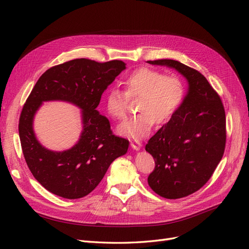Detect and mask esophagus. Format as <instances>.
I'll return each instance as SVG.
<instances>
[{
    "label": "esophagus",
    "instance_id": "esophagus-1",
    "mask_svg": "<svg viewBox=\"0 0 249 249\" xmlns=\"http://www.w3.org/2000/svg\"><path fill=\"white\" fill-rule=\"evenodd\" d=\"M131 146L135 150H139L141 148L142 144H141V142H139L137 140H131Z\"/></svg>",
    "mask_w": 249,
    "mask_h": 249
}]
</instances>
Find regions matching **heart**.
Instances as JSON below:
<instances>
[{"label": "heart", "instance_id": "obj_1", "mask_svg": "<svg viewBox=\"0 0 249 249\" xmlns=\"http://www.w3.org/2000/svg\"><path fill=\"white\" fill-rule=\"evenodd\" d=\"M129 97L140 96L138 115L124 120L117 127L120 135L133 139L148 136L156 120L165 124L173 116L184 99V85L177 76H164L153 69H140L124 81ZM126 96L118 89H111L106 96V110L115 119L126 115Z\"/></svg>", "mask_w": 249, "mask_h": 249}]
</instances>
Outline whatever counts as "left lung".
Listing matches in <instances>:
<instances>
[{
	"mask_svg": "<svg viewBox=\"0 0 249 249\" xmlns=\"http://www.w3.org/2000/svg\"><path fill=\"white\" fill-rule=\"evenodd\" d=\"M176 70L187 80L182 104L145 145L156 166L147 178L160 196L177 199L199 190L222 159L227 140L220 96L196 70L176 60L147 61Z\"/></svg>",
	"mask_w": 249,
	"mask_h": 249,
	"instance_id": "obj_1",
	"label": "left lung"
}]
</instances>
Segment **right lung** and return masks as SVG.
<instances>
[{"instance_id": "right-lung-1", "label": "right lung", "mask_w": 249, "mask_h": 249, "mask_svg": "<svg viewBox=\"0 0 249 249\" xmlns=\"http://www.w3.org/2000/svg\"><path fill=\"white\" fill-rule=\"evenodd\" d=\"M125 63H100L74 59L51 67L36 82L22 107L18 133L30 171L53 194L67 199L86 196L100 184L110 164L126 154L129 140L112 134L109 119L96 110L102 94ZM62 100L80 107L83 130L78 142L63 152L41 145L33 130L36 112L43 101Z\"/></svg>"}]
</instances>
